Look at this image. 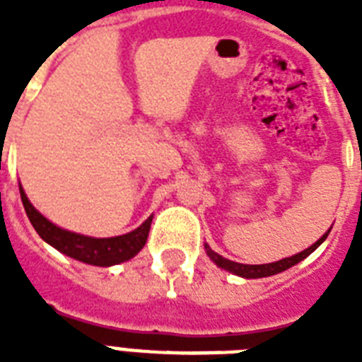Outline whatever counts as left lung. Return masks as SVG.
Returning <instances> with one entry per match:
<instances>
[{
	"label": "left lung",
	"mask_w": 362,
	"mask_h": 362,
	"mask_svg": "<svg viewBox=\"0 0 362 362\" xmlns=\"http://www.w3.org/2000/svg\"><path fill=\"white\" fill-rule=\"evenodd\" d=\"M331 233V229L323 235V237L320 238V240L315 242V244H312V246L308 247V250H304V252L297 253V255H293V257H286V259H280V261H276V263H267V264H242V263H235V261H229V259L221 257L220 253H216L212 247L209 246V244H204V250H206V255H209L212 261H214L218 267H221V269L229 270V272H233V274L237 276H242V278H267V276H274L278 274V272H284V270L291 269L293 264L300 263L303 259H306L310 255V253L314 252L315 247L320 246L321 242L325 240L327 235Z\"/></svg>",
	"instance_id": "obj_1"
}]
</instances>
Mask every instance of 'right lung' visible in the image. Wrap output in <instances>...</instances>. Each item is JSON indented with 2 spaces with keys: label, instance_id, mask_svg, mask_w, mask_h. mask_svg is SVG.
Instances as JSON below:
<instances>
[{
  "label": "right lung",
  "instance_id": "obj_1",
  "mask_svg": "<svg viewBox=\"0 0 362 362\" xmlns=\"http://www.w3.org/2000/svg\"><path fill=\"white\" fill-rule=\"evenodd\" d=\"M20 197H22V204H24L25 214L30 218L31 226L39 233V237L42 240H47L58 252L65 253V255H69L76 261L95 264V267H110V264L124 263L133 255H136L142 250V246L146 244L150 226H152V216H150L141 227H136L135 231L122 235V237H84V235H76V233L59 229L54 223H50L45 216L39 214L33 209V204L28 201L22 186H20Z\"/></svg>",
  "mask_w": 362,
  "mask_h": 362
}]
</instances>
